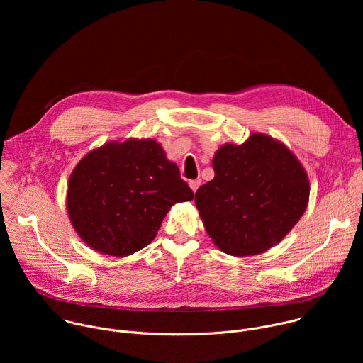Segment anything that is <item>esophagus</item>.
I'll return each mask as SVG.
<instances>
[{
	"label": "esophagus",
	"instance_id": "1",
	"mask_svg": "<svg viewBox=\"0 0 363 363\" xmlns=\"http://www.w3.org/2000/svg\"><path fill=\"white\" fill-rule=\"evenodd\" d=\"M199 185H201V179H192V181H189V186H191V189H192L194 192H196V189L199 188Z\"/></svg>",
	"mask_w": 363,
	"mask_h": 363
}]
</instances>
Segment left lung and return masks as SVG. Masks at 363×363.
Listing matches in <instances>:
<instances>
[{
	"mask_svg": "<svg viewBox=\"0 0 363 363\" xmlns=\"http://www.w3.org/2000/svg\"><path fill=\"white\" fill-rule=\"evenodd\" d=\"M216 177L195 192V205L214 244L235 257L280 242L307 208L308 177L280 140L254 132L225 143L213 158Z\"/></svg>",
	"mask_w": 363,
	"mask_h": 363,
	"instance_id": "8db88e82",
	"label": "left lung"
}]
</instances>
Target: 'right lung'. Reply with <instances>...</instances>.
Here are the masks:
<instances>
[{"label":"right lung","mask_w":363,"mask_h":363,"mask_svg":"<svg viewBox=\"0 0 363 363\" xmlns=\"http://www.w3.org/2000/svg\"><path fill=\"white\" fill-rule=\"evenodd\" d=\"M192 198L161 143L130 138L84 155L69 178L66 206L89 247L125 257L157 237L174 203Z\"/></svg>","instance_id":"add662e5"}]
</instances>
